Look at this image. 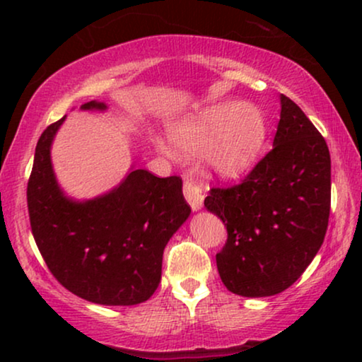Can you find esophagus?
Listing matches in <instances>:
<instances>
[{"label": "esophagus", "mask_w": 362, "mask_h": 362, "mask_svg": "<svg viewBox=\"0 0 362 362\" xmlns=\"http://www.w3.org/2000/svg\"><path fill=\"white\" fill-rule=\"evenodd\" d=\"M204 185L201 181L192 180V177H186L185 185H182V192H185L186 201L189 202L192 211H197L202 207V202H204Z\"/></svg>", "instance_id": "esophagus-1"}]
</instances>
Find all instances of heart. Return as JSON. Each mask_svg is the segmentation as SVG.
Returning a JSON list of instances; mask_svg holds the SVG:
<instances>
[{
    "instance_id": "1",
    "label": "heart",
    "mask_w": 362,
    "mask_h": 362,
    "mask_svg": "<svg viewBox=\"0 0 362 362\" xmlns=\"http://www.w3.org/2000/svg\"><path fill=\"white\" fill-rule=\"evenodd\" d=\"M168 133L182 151H199L207 146L211 166L222 176H237L259 156L265 141V122L255 107L227 102L171 123Z\"/></svg>"
}]
</instances>
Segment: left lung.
Masks as SVG:
<instances>
[{
  "mask_svg": "<svg viewBox=\"0 0 362 362\" xmlns=\"http://www.w3.org/2000/svg\"><path fill=\"white\" fill-rule=\"evenodd\" d=\"M274 148L234 186H214L204 206L227 240L216 254L222 284L242 296H270L295 284L328 229L331 158L303 110L281 95Z\"/></svg>",
  "mask_w": 362,
  "mask_h": 362,
  "instance_id": "8db88e82",
  "label": "left lung"
}]
</instances>
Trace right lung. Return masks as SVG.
<instances>
[{"label":"right lung","mask_w":362,"mask_h":362,"mask_svg":"<svg viewBox=\"0 0 362 362\" xmlns=\"http://www.w3.org/2000/svg\"><path fill=\"white\" fill-rule=\"evenodd\" d=\"M82 108L105 105L88 102ZM64 118L42 132L28 181V212L36 245L64 288L98 305L146 301L161 280L163 250L189 216L180 176L135 170L117 189L72 202L59 189L51 141Z\"/></svg>","instance_id":"obj_1"}]
</instances>
